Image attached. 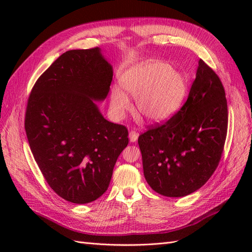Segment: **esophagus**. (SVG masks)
<instances>
[{
    "label": "esophagus",
    "instance_id": "esophagus-1",
    "mask_svg": "<svg viewBox=\"0 0 252 252\" xmlns=\"http://www.w3.org/2000/svg\"><path fill=\"white\" fill-rule=\"evenodd\" d=\"M129 137H130V142L134 143L137 141V137H138V134L135 132V131H131L130 134H129Z\"/></svg>",
    "mask_w": 252,
    "mask_h": 252
}]
</instances>
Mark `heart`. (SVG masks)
Listing matches in <instances>:
<instances>
[{
  "label": "heart",
  "instance_id": "b5f03b06",
  "mask_svg": "<svg viewBox=\"0 0 252 252\" xmlns=\"http://www.w3.org/2000/svg\"><path fill=\"white\" fill-rule=\"evenodd\" d=\"M121 85L135 97L137 111L154 123L168 120L180 108L187 92L184 73L158 61L132 67L122 76ZM111 108L119 119L131 109L129 97L119 89L111 91Z\"/></svg>",
  "mask_w": 252,
  "mask_h": 252
}]
</instances>
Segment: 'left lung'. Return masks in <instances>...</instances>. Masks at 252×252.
Returning a JSON list of instances; mask_svg holds the SVG:
<instances>
[{
  "label": "left lung",
  "instance_id": "obj_1",
  "mask_svg": "<svg viewBox=\"0 0 252 252\" xmlns=\"http://www.w3.org/2000/svg\"><path fill=\"white\" fill-rule=\"evenodd\" d=\"M227 101L218 74L202 60L181 109L138 137L147 183L158 194L183 197L218 168L227 133Z\"/></svg>",
  "mask_w": 252,
  "mask_h": 252
}]
</instances>
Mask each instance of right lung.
<instances>
[{"label":"right lung","mask_w":252,"mask_h":252,"mask_svg":"<svg viewBox=\"0 0 252 252\" xmlns=\"http://www.w3.org/2000/svg\"><path fill=\"white\" fill-rule=\"evenodd\" d=\"M112 68L98 47L63 53L36 80L25 130L46 183L69 202L99 198L129 143L125 126L107 121L94 100L109 92Z\"/></svg>","instance_id":"add662e5"}]
</instances>
